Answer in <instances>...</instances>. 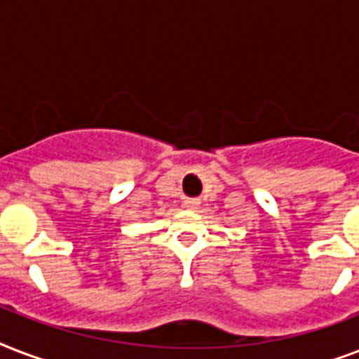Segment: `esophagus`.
Masks as SVG:
<instances>
[{
	"label": "esophagus",
	"instance_id": "obj_1",
	"mask_svg": "<svg viewBox=\"0 0 359 359\" xmlns=\"http://www.w3.org/2000/svg\"><path fill=\"white\" fill-rule=\"evenodd\" d=\"M197 205H199V199H194V197H186L184 199V207L190 208V210L197 208Z\"/></svg>",
	"mask_w": 359,
	"mask_h": 359
}]
</instances>
